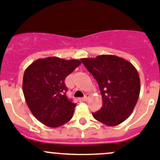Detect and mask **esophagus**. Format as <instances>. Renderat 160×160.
Returning a JSON list of instances; mask_svg holds the SVG:
<instances>
[{
    "label": "esophagus",
    "instance_id": "obj_1",
    "mask_svg": "<svg viewBox=\"0 0 160 160\" xmlns=\"http://www.w3.org/2000/svg\"><path fill=\"white\" fill-rule=\"evenodd\" d=\"M89 98H90V96H89V95H86V96H85L84 98H83V101H88V100H89Z\"/></svg>",
    "mask_w": 160,
    "mask_h": 160
}]
</instances>
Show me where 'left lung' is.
<instances>
[{"label":"left lung","instance_id":"1","mask_svg":"<svg viewBox=\"0 0 160 160\" xmlns=\"http://www.w3.org/2000/svg\"><path fill=\"white\" fill-rule=\"evenodd\" d=\"M97 80L102 96L103 105L92 113L98 122L115 126L131 115L140 93V79L130 62L113 55L80 59Z\"/></svg>","mask_w":160,"mask_h":160}]
</instances>
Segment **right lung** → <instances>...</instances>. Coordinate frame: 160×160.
<instances>
[{"instance_id":"right-lung-1","label":"right lung","mask_w":160,"mask_h":160,"mask_svg":"<svg viewBox=\"0 0 160 160\" xmlns=\"http://www.w3.org/2000/svg\"><path fill=\"white\" fill-rule=\"evenodd\" d=\"M81 61L59 57L38 59L27 67L23 76L24 96L35 118L51 128L68 122L77 104L66 95V77Z\"/></svg>"}]
</instances>
